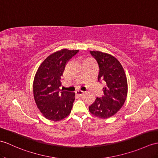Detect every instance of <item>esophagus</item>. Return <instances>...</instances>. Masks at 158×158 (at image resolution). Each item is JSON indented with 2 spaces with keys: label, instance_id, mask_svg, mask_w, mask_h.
<instances>
[{
  "label": "esophagus",
  "instance_id": "1",
  "mask_svg": "<svg viewBox=\"0 0 158 158\" xmlns=\"http://www.w3.org/2000/svg\"><path fill=\"white\" fill-rule=\"evenodd\" d=\"M75 94H76L77 95V96H82L83 94H84V91H81V90L78 89V90L75 91Z\"/></svg>",
  "mask_w": 158,
  "mask_h": 158
}]
</instances>
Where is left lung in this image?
Here are the masks:
<instances>
[{"label":"left lung","instance_id":"obj_1","mask_svg":"<svg viewBox=\"0 0 158 158\" xmlns=\"http://www.w3.org/2000/svg\"><path fill=\"white\" fill-rule=\"evenodd\" d=\"M99 66L98 81H104V96L97 98L89 106L91 114L106 119L114 116L122 108L126 100L128 84L125 72L116 58L100 51H90Z\"/></svg>","mask_w":158,"mask_h":158}]
</instances>
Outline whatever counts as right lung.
<instances>
[{"instance_id": "1", "label": "right lung", "mask_w": 158, "mask_h": 158, "mask_svg": "<svg viewBox=\"0 0 158 158\" xmlns=\"http://www.w3.org/2000/svg\"><path fill=\"white\" fill-rule=\"evenodd\" d=\"M79 50L62 49L51 54L40 65L36 72L33 89L40 112L46 118L59 121L71 112L75 93L61 90V77L67 62Z\"/></svg>"}]
</instances>
